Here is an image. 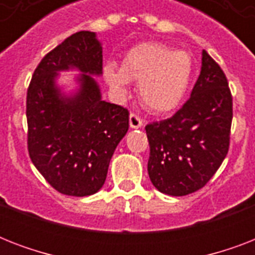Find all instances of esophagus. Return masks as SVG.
Segmentation results:
<instances>
[{
	"label": "esophagus",
	"mask_w": 255,
	"mask_h": 255,
	"mask_svg": "<svg viewBox=\"0 0 255 255\" xmlns=\"http://www.w3.org/2000/svg\"><path fill=\"white\" fill-rule=\"evenodd\" d=\"M129 126H131V128L143 127V120L139 115H136L135 112H131L129 114Z\"/></svg>",
	"instance_id": "obj_1"
}]
</instances>
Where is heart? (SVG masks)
<instances>
[{
    "label": "heart",
    "mask_w": 255,
    "mask_h": 255,
    "mask_svg": "<svg viewBox=\"0 0 255 255\" xmlns=\"http://www.w3.org/2000/svg\"><path fill=\"white\" fill-rule=\"evenodd\" d=\"M194 61L184 50H173L160 42L132 46L123 55L122 66L108 62L103 78L116 92L126 94L129 81L139 82L141 103L151 111L167 112L177 107L188 91Z\"/></svg>",
    "instance_id": "heart-1"
}]
</instances>
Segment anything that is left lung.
<instances>
[{"label":"left lung","mask_w":255,"mask_h":255,"mask_svg":"<svg viewBox=\"0 0 255 255\" xmlns=\"http://www.w3.org/2000/svg\"><path fill=\"white\" fill-rule=\"evenodd\" d=\"M233 98L225 73L202 51L190 98L172 118L145 126L148 174L161 193L186 196L201 189L228 155Z\"/></svg>","instance_id":"left-lung-1"}]
</instances>
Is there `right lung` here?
<instances>
[{
  "instance_id": "add662e5",
  "label": "right lung",
  "mask_w": 255,
  "mask_h": 255,
  "mask_svg": "<svg viewBox=\"0 0 255 255\" xmlns=\"http://www.w3.org/2000/svg\"><path fill=\"white\" fill-rule=\"evenodd\" d=\"M102 46L92 31L70 35L42 58L27 88V151L59 193L90 196L103 186L115 148L128 131L127 108L102 100L91 75H100ZM84 73L81 88L66 98L55 86L58 71Z\"/></svg>"
}]
</instances>
